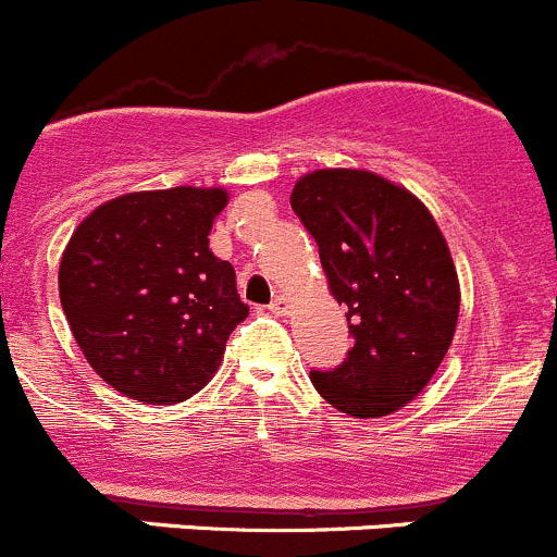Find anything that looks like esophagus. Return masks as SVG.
<instances>
[{"instance_id": "esophagus-1", "label": "esophagus", "mask_w": 557, "mask_h": 557, "mask_svg": "<svg viewBox=\"0 0 557 557\" xmlns=\"http://www.w3.org/2000/svg\"><path fill=\"white\" fill-rule=\"evenodd\" d=\"M268 308H271V313H276V317H284V313L289 311V300H286L284 295H276Z\"/></svg>"}]
</instances>
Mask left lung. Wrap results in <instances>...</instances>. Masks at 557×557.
Here are the masks:
<instances>
[{"label": "left lung", "mask_w": 557, "mask_h": 557, "mask_svg": "<svg viewBox=\"0 0 557 557\" xmlns=\"http://www.w3.org/2000/svg\"><path fill=\"white\" fill-rule=\"evenodd\" d=\"M289 202L355 338L338 368L311 371L313 387L357 420L393 414L425 389L453 344L460 284L447 240L409 189L368 170H313Z\"/></svg>", "instance_id": "8db88e82"}]
</instances>
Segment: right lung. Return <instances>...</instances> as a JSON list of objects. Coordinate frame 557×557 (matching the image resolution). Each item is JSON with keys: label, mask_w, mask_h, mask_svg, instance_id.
I'll return each mask as SVG.
<instances>
[{"label": "right lung", "mask_w": 557, "mask_h": 557, "mask_svg": "<svg viewBox=\"0 0 557 557\" xmlns=\"http://www.w3.org/2000/svg\"><path fill=\"white\" fill-rule=\"evenodd\" d=\"M224 189L129 191L102 202L59 265L64 317L94 371L140 404L200 393L249 317L235 271L208 249Z\"/></svg>", "instance_id": "1"}]
</instances>
